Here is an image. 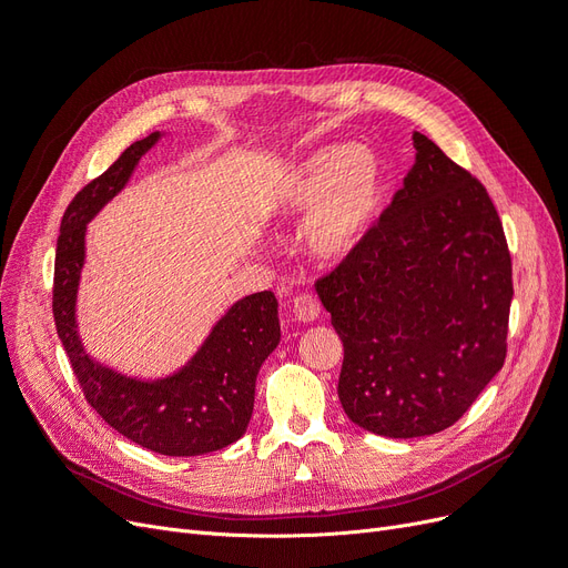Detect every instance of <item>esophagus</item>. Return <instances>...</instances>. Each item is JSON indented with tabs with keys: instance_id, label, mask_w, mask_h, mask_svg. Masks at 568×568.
I'll use <instances>...</instances> for the list:
<instances>
[{
	"instance_id": "obj_1",
	"label": "esophagus",
	"mask_w": 568,
	"mask_h": 568,
	"mask_svg": "<svg viewBox=\"0 0 568 568\" xmlns=\"http://www.w3.org/2000/svg\"><path fill=\"white\" fill-rule=\"evenodd\" d=\"M294 315L298 322H313L320 317V303L311 294H298L294 298Z\"/></svg>"
}]
</instances>
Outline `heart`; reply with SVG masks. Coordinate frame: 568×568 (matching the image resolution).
Listing matches in <instances>:
<instances>
[{
  "label": "heart",
  "mask_w": 568,
  "mask_h": 568,
  "mask_svg": "<svg viewBox=\"0 0 568 568\" xmlns=\"http://www.w3.org/2000/svg\"><path fill=\"white\" fill-rule=\"evenodd\" d=\"M386 203V170L357 144L307 153L282 182L274 205L284 215L311 211L307 248L320 261H341L363 246Z\"/></svg>",
  "instance_id": "1"
}]
</instances>
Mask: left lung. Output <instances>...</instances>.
Listing matches in <instances>:
<instances>
[{
  "instance_id": "left-lung-1",
  "label": "left lung",
  "mask_w": 568,
  "mask_h": 568,
  "mask_svg": "<svg viewBox=\"0 0 568 568\" xmlns=\"http://www.w3.org/2000/svg\"><path fill=\"white\" fill-rule=\"evenodd\" d=\"M417 159L374 230L315 288L343 341L338 400L388 438L453 426L507 357L514 296L500 215L415 132Z\"/></svg>"
}]
</instances>
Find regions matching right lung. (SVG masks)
<instances>
[{
  "instance_id": "right-lung-1",
  "label": "right lung",
  "mask_w": 568,
  "mask_h": 568,
  "mask_svg": "<svg viewBox=\"0 0 568 568\" xmlns=\"http://www.w3.org/2000/svg\"><path fill=\"white\" fill-rule=\"evenodd\" d=\"M161 132L130 144L120 159L84 184L61 220L51 313L75 379L97 415L142 448L192 457L227 448L246 434L253 415L255 376L280 343L277 298L257 291L236 301L205 338L192 363L159 382L118 374L84 353L75 332V294L84 263L88 222L123 189Z\"/></svg>"
}]
</instances>
